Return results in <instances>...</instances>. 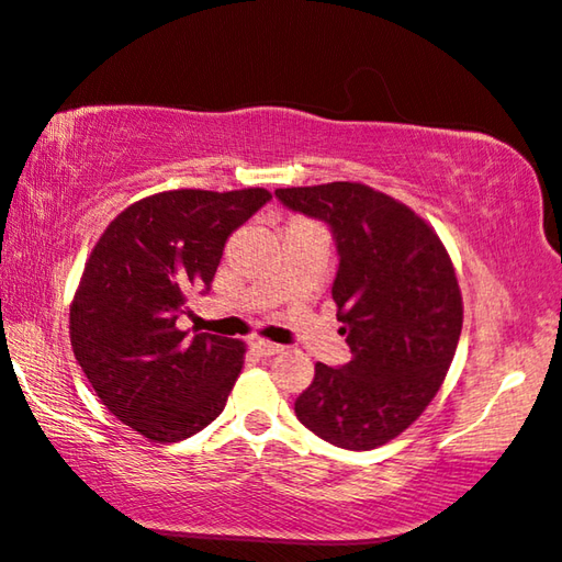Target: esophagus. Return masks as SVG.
Instances as JSON below:
<instances>
[{"label": "esophagus", "mask_w": 562, "mask_h": 562, "mask_svg": "<svg viewBox=\"0 0 562 562\" xmlns=\"http://www.w3.org/2000/svg\"><path fill=\"white\" fill-rule=\"evenodd\" d=\"M249 348L256 352V356H261V358L279 356V352L283 350V346H276V342L261 340V338H251V340H249Z\"/></svg>", "instance_id": "obj_1"}]
</instances>
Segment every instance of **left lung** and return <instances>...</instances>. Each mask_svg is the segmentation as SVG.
Returning a JSON list of instances; mask_svg holds the SVG:
<instances>
[{"label": "left lung", "instance_id": "obj_1", "mask_svg": "<svg viewBox=\"0 0 562 562\" xmlns=\"http://www.w3.org/2000/svg\"><path fill=\"white\" fill-rule=\"evenodd\" d=\"M276 196L330 226L340 256L333 301L352 352L342 368L318 362L296 417L342 449L387 445L429 407L454 360L464 323L454 263L419 214L362 182Z\"/></svg>", "mask_w": 562, "mask_h": 562}]
</instances>
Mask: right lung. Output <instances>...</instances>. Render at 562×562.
I'll return each mask as SVG.
<instances>
[{
	"label": "right lung",
	"mask_w": 562,
	"mask_h": 562,
	"mask_svg": "<svg viewBox=\"0 0 562 562\" xmlns=\"http://www.w3.org/2000/svg\"><path fill=\"white\" fill-rule=\"evenodd\" d=\"M271 200L263 187L170 190L123 210L95 241L68 313L78 366L103 405L157 445L202 431L239 378L241 340L177 328L224 244Z\"/></svg>",
	"instance_id": "right-lung-1"
}]
</instances>
